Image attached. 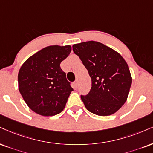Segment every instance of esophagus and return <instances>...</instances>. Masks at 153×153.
<instances>
[{
	"label": "esophagus",
	"instance_id": "obj_1",
	"mask_svg": "<svg viewBox=\"0 0 153 153\" xmlns=\"http://www.w3.org/2000/svg\"><path fill=\"white\" fill-rule=\"evenodd\" d=\"M73 84L74 88H77V86H78V82H77V81H75V82H74Z\"/></svg>",
	"mask_w": 153,
	"mask_h": 153
}]
</instances>
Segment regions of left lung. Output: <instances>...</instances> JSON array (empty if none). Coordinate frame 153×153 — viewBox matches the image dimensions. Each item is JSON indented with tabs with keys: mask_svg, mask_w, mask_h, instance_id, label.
<instances>
[{
	"mask_svg": "<svg viewBox=\"0 0 153 153\" xmlns=\"http://www.w3.org/2000/svg\"><path fill=\"white\" fill-rule=\"evenodd\" d=\"M91 78V88L81 99L88 111L98 116L115 114L126 103L132 84L127 62L102 43L87 41L72 46Z\"/></svg>",
	"mask_w": 153,
	"mask_h": 153,
	"instance_id": "left-lung-1",
	"label": "left lung"
}]
</instances>
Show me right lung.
Here are the masks:
<instances>
[{
    "instance_id": "1",
    "label": "right lung",
    "mask_w": 153,
    "mask_h": 153,
    "mask_svg": "<svg viewBox=\"0 0 153 153\" xmlns=\"http://www.w3.org/2000/svg\"><path fill=\"white\" fill-rule=\"evenodd\" d=\"M70 45H51L30 56L19 70L18 88L32 111L43 116L61 113L73 88L60 63L69 56Z\"/></svg>"
}]
</instances>
